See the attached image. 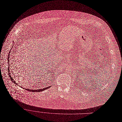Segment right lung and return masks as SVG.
I'll use <instances>...</instances> for the list:
<instances>
[{
	"label": "right lung",
	"instance_id": "1",
	"mask_svg": "<svg viewBox=\"0 0 122 122\" xmlns=\"http://www.w3.org/2000/svg\"><path fill=\"white\" fill-rule=\"evenodd\" d=\"M9 56L8 57V59H9ZM8 61H9V60H8ZM10 79H11V80L13 82H14V83H15V84H17L16 82H15V81L13 79V78H12V77H11V76H10ZM51 87V86H48V87H46V88H43V89H37V90H33V89H25L26 90H27V91H31V92H40V91H44V90H46V89H47V88H48V87ZM25 89V88H24Z\"/></svg>",
	"mask_w": 122,
	"mask_h": 122
}]
</instances>
